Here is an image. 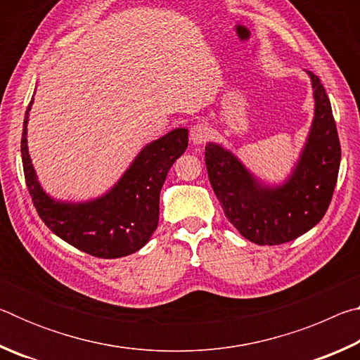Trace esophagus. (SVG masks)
Returning a JSON list of instances; mask_svg holds the SVG:
<instances>
[{
  "mask_svg": "<svg viewBox=\"0 0 360 360\" xmlns=\"http://www.w3.org/2000/svg\"><path fill=\"white\" fill-rule=\"evenodd\" d=\"M211 136V129L206 122H197L191 129V139L193 144H203Z\"/></svg>",
  "mask_w": 360,
  "mask_h": 360,
  "instance_id": "obj_1",
  "label": "esophagus"
}]
</instances>
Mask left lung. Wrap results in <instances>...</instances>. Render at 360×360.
Here are the masks:
<instances>
[{
    "instance_id": "1",
    "label": "left lung",
    "mask_w": 360,
    "mask_h": 360,
    "mask_svg": "<svg viewBox=\"0 0 360 360\" xmlns=\"http://www.w3.org/2000/svg\"><path fill=\"white\" fill-rule=\"evenodd\" d=\"M311 76L316 114L307 148L283 187L266 188L221 146L205 148L208 178L224 214L246 240L276 246L307 233L324 217L337 184L341 148L330 100L319 77Z\"/></svg>"
}]
</instances>
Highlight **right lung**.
I'll return each instance as SVG.
<instances>
[{"label": "right lung", "instance_id": "obj_1", "mask_svg": "<svg viewBox=\"0 0 360 360\" xmlns=\"http://www.w3.org/2000/svg\"><path fill=\"white\" fill-rule=\"evenodd\" d=\"M25 111L20 141L23 174L33 206L49 229L68 245L100 259H117L136 252L158 224V200L168 169L187 149V130L169 131L150 143L111 192L95 202L58 203L42 192L27 149Z\"/></svg>", "mask_w": 360, "mask_h": 360}]
</instances>
